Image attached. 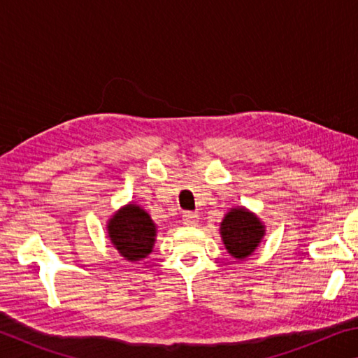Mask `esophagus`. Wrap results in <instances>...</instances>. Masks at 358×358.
<instances>
[{
	"label": "esophagus",
	"mask_w": 358,
	"mask_h": 358,
	"mask_svg": "<svg viewBox=\"0 0 358 358\" xmlns=\"http://www.w3.org/2000/svg\"><path fill=\"white\" fill-rule=\"evenodd\" d=\"M199 221V215L194 213V211H185L183 213V222L186 226H196Z\"/></svg>",
	"instance_id": "obj_1"
}]
</instances>
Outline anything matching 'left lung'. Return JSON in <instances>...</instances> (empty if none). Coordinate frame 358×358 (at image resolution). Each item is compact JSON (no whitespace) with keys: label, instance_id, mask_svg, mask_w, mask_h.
<instances>
[{"label":"left lung","instance_id":"left-lung-1","mask_svg":"<svg viewBox=\"0 0 358 358\" xmlns=\"http://www.w3.org/2000/svg\"><path fill=\"white\" fill-rule=\"evenodd\" d=\"M226 250L237 259H245L256 250L264 237V226L259 217L245 208L230 210L221 224Z\"/></svg>","mask_w":358,"mask_h":358}]
</instances>
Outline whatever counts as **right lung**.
Listing matches in <instances>:
<instances>
[{
    "label": "right lung",
    "instance_id": "add662e5",
    "mask_svg": "<svg viewBox=\"0 0 358 358\" xmlns=\"http://www.w3.org/2000/svg\"><path fill=\"white\" fill-rule=\"evenodd\" d=\"M108 237L126 260H141L153 250L156 226L137 205L121 208L108 222Z\"/></svg>",
    "mask_w": 358,
    "mask_h": 358
}]
</instances>
